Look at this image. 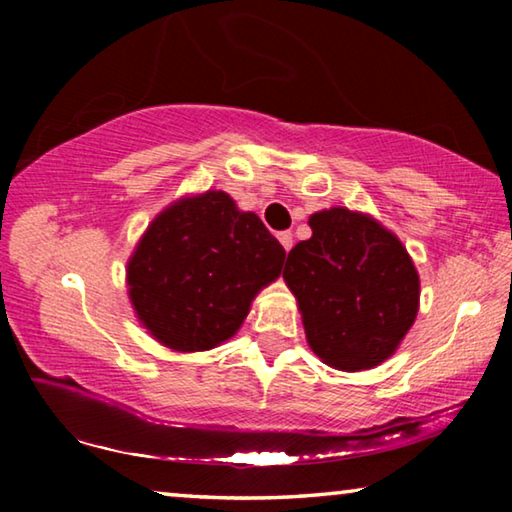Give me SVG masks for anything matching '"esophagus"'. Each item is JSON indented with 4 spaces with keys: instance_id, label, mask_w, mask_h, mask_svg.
I'll return each instance as SVG.
<instances>
[{
    "instance_id": "esophagus-1",
    "label": "esophagus",
    "mask_w": 512,
    "mask_h": 512,
    "mask_svg": "<svg viewBox=\"0 0 512 512\" xmlns=\"http://www.w3.org/2000/svg\"><path fill=\"white\" fill-rule=\"evenodd\" d=\"M277 239H280L282 248L287 250V253H289L291 246H293V235H291V232H289V230H287V232H280V235H277Z\"/></svg>"
}]
</instances>
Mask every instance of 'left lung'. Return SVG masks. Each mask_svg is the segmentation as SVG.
<instances>
[{
	"label": "left lung",
	"mask_w": 512,
	"mask_h": 512,
	"mask_svg": "<svg viewBox=\"0 0 512 512\" xmlns=\"http://www.w3.org/2000/svg\"><path fill=\"white\" fill-rule=\"evenodd\" d=\"M284 282L296 296L311 352L329 368L370 370L391 359L420 309V275L406 246L366 212L309 216Z\"/></svg>",
	"instance_id": "8db88e82"
}]
</instances>
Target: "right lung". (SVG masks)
Wrapping results in <instances>:
<instances>
[{
  "mask_svg": "<svg viewBox=\"0 0 512 512\" xmlns=\"http://www.w3.org/2000/svg\"><path fill=\"white\" fill-rule=\"evenodd\" d=\"M284 248L230 194H185L155 216L126 264L140 325L171 352L232 339L259 291L282 273Z\"/></svg>",
  "mask_w": 512,
  "mask_h": 512,
  "instance_id": "add662e5",
  "label": "right lung"
}]
</instances>
